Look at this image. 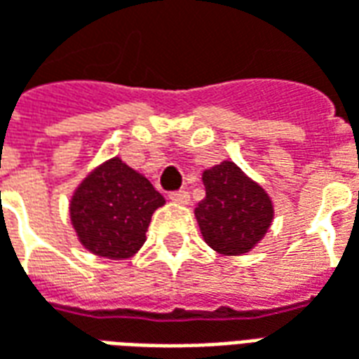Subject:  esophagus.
<instances>
[{
	"mask_svg": "<svg viewBox=\"0 0 359 359\" xmlns=\"http://www.w3.org/2000/svg\"><path fill=\"white\" fill-rule=\"evenodd\" d=\"M169 198H171L172 202L182 203V205H187V203L190 202V194H188V190H177V192H171Z\"/></svg>",
	"mask_w": 359,
	"mask_h": 359,
	"instance_id": "obj_1",
	"label": "esophagus"
}]
</instances>
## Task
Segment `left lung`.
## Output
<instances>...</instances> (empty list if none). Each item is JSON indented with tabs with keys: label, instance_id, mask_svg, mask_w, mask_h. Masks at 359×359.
Instances as JSON below:
<instances>
[{
	"label": "left lung",
	"instance_id": "1",
	"mask_svg": "<svg viewBox=\"0 0 359 359\" xmlns=\"http://www.w3.org/2000/svg\"><path fill=\"white\" fill-rule=\"evenodd\" d=\"M202 180L205 198L194 213L203 241L225 256L250 252L273 221L271 198L233 161L203 171Z\"/></svg>",
	"mask_w": 359,
	"mask_h": 359
}]
</instances>
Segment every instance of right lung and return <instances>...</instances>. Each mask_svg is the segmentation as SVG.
Segmentation results:
<instances>
[{
  "label": "right lung",
  "instance_id": "right-lung-1",
  "mask_svg": "<svg viewBox=\"0 0 359 359\" xmlns=\"http://www.w3.org/2000/svg\"><path fill=\"white\" fill-rule=\"evenodd\" d=\"M165 198L118 157L82 180L71 200V221L82 246L109 259L134 256L146 242L151 215Z\"/></svg>",
  "mask_w": 359,
  "mask_h": 359
}]
</instances>
